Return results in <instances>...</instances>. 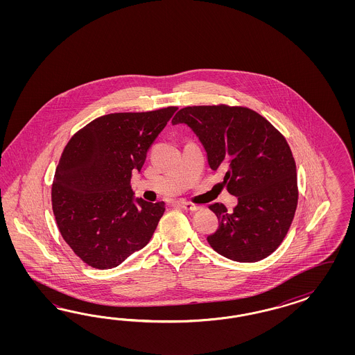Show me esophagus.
<instances>
[{
	"label": "esophagus",
	"instance_id": "34e87169",
	"mask_svg": "<svg viewBox=\"0 0 355 355\" xmlns=\"http://www.w3.org/2000/svg\"><path fill=\"white\" fill-rule=\"evenodd\" d=\"M180 205L182 207L183 209H186V211H193V212H195V211H199V209L202 208L200 205H193V203H189V202H181Z\"/></svg>",
	"mask_w": 355,
	"mask_h": 355
}]
</instances>
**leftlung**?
Wrapping results in <instances>:
<instances>
[{
    "label": "left lung",
    "instance_id": "1",
    "mask_svg": "<svg viewBox=\"0 0 355 355\" xmlns=\"http://www.w3.org/2000/svg\"><path fill=\"white\" fill-rule=\"evenodd\" d=\"M190 128L211 169L225 172L233 212L212 205L220 226L212 248L239 263L267 258L286 236L298 203L297 168L285 138L257 112L242 107H187L172 121Z\"/></svg>",
    "mask_w": 355,
    "mask_h": 355
}]
</instances>
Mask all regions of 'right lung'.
<instances>
[{
	"instance_id": "add662e5",
	"label": "right lung",
	"mask_w": 355,
	"mask_h": 355,
	"mask_svg": "<svg viewBox=\"0 0 355 355\" xmlns=\"http://www.w3.org/2000/svg\"><path fill=\"white\" fill-rule=\"evenodd\" d=\"M177 107L94 119L64 147L52 186L57 226L88 266L112 269L144 248L165 203L135 198L130 181Z\"/></svg>"
}]
</instances>
